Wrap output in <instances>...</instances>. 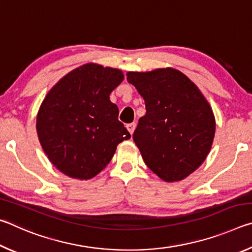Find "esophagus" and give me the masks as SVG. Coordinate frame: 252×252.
<instances>
[{"label": "esophagus", "mask_w": 252, "mask_h": 252, "mask_svg": "<svg viewBox=\"0 0 252 252\" xmlns=\"http://www.w3.org/2000/svg\"><path fill=\"white\" fill-rule=\"evenodd\" d=\"M135 126H136V125H135L134 122H133V123H129V125L126 126L127 131H129L131 134H133V132H134V130H135Z\"/></svg>", "instance_id": "34e87169"}]
</instances>
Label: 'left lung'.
Here are the masks:
<instances>
[{
	"mask_svg": "<svg viewBox=\"0 0 252 252\" xmlns=\"http://www.w3.org/2000/svg\"><path fill=\"white\" fill-rule=\"evenodd\" d=\"M146 103L133 133L149 169L167 182L179 181L206 160L215 138L210 105L192 81L180 71L127 72Z\"/></svg>",
	"mask_w": 252,
	"mask_h": 252,
	"instance_id": "left-lung-1",
	"label": "left lung"
}]
</instances>
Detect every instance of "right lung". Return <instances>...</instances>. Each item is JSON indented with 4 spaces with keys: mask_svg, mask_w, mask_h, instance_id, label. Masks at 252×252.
<instances>
[{
    "mask_svg": "<svg viewBox=\"0 0 252 252\" xmlns=\"http://www.w3.org/2000/svg\"><path fill=\"white\" fill-rule=\"evenodd\" d=\"M122 80L120 70L89 63L63 76L42 102L36 118L40 143L66 176L95 177L118 144L131 138L109 97Z\"/></svg>",
    "mask_w": 252,
    "mask_h": 252,
    "instance_id": "obj_1",
    "label": "right lung"
}]
</instances>
